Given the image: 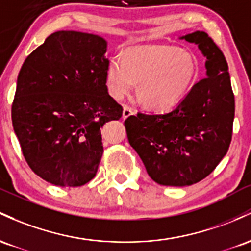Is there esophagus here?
I'll return each mask as SVG.
<instances>
[{"label": "esophagus", "instance_id": "esophagus-1", "mask_svg": "<svg viewBox=\"0 0 251 251\" xmlns=\"http://www.w3.org/2000/svg\"><path fill=\"white\" fill-rule=\"evenodd\" d=\"M131 115H134V110H133V109L129 108V106H126V105L123 106L122 117H123V118H128L129 116H131Z\"/></svg>", "mask_w": 251, "mask_h": 251}]
</instances>
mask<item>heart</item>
Returning <instances> with one entry per match:
<instances>
[{
    "instance_id": "b5f03b06",
    "label": "heart",
    "mask_w": 251,
    "mask_h": 251,
    "mask_svg": "<svg viewBox=\"0 0 251 251\" xmlns=\"http://www.w3.org/2000/svg\"><path fill=\"white\" fill-rule=\"evenodd\" d=\"M197 73L193 55L166 45L130 47L109 61L106 88L121 100L137 83V95L143 104L155 110L172 108L184 97Z\"/></svg>"
}]
</instances>
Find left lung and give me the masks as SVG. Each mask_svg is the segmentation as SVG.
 I'll list each match as a JSON object with an SVG mask.
<instances>
[{"label":"left lung","instance_id":"1","mask_svg":"<svg viewBox=\"0 0 251 251\" xmlns=\"http://www.w3.org/2000/svg\"><path fill=\"white\" fill-rule=\"evenodd\" d=\"M179 39L198 46L205 78L180 103L163 114L131 115L125 121L130 146L148 176L163 186H190L217 167L229 149L235 97L224 54L205 32Z\"/></svg>","mask_w":251,"mask_h":251}]
</instances>
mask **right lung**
I'll return each instance as SVG.
<instances>
[{"label": "right lung", "mask_w": 251, "mask_h": 251, "mask_svg": "<svg viewBox=\"0 0 251 251\" xmlns=\"http://www.w3.org/2000/svg\"><path fill=\"white\" fill-rule=\"evenodd\" d=\"M108 44L102 36L59 30L26 58L12 121L29 167L55 186H81L96 176L100 128L122 106L106 88Z\"/></svg>", "instance_id": "add662e5"}]
</instances>
